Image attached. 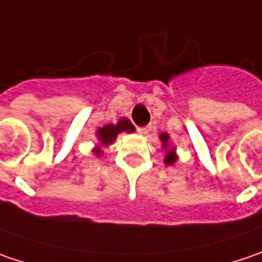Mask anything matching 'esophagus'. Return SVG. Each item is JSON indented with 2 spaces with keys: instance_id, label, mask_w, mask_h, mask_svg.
I'll list each match as a JSON object with an SVG mask.
<instances>
[{
  "instance_id": "1",
  "label": "esophagus",
  "mask_w": 262,
  "mask_h": 262,
  "mask_svg": "<svg viewBox=\"0 0 262 262\" xmlns=\"http://www.w3.org/2000/svg\"><path fill=\"white\" fill-rule=\"evenodd\" d=\"M149 130H151V126H144V127H139V129H138V132H139L141 135H148Z\"/></svg>"
}]
</instances>
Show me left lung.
<instances>
[{
  "instance_id": "1",
  "label": "left lung",
  "mask_w": 262,
  "mask_h": 262,
  "mask_svg": "<svg viewBox=\"0 0 262 262\" xmlns=\"http://www.w3.org/2000/svg\"><path fill=\"white\" fill-rule=\"evenodd\" d=\"M160 141L163 142V148L167 149L166 157H164V164H173L178 160V156L177 152H175V148H169V135L167 133H162L160 135Z\"/></svg>"
}]
</instances>
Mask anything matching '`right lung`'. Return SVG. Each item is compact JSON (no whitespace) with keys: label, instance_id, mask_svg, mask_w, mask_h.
Masks as SVG:
<instances>
[{"label":"right lung","instance_id":"1","mask_svg":"<svg viewBox=\"0 0 262 262\" xmlns=\"http://www.w3.org/2000/svg\"><path fill=\"white\" fill-rule=\"evenodd\" d=\"M121 132H127V133L135 132V126L132 124L130 120H127V118H120V120L117 121V124H106V126L98 129V130H96V135H98V139H99V145H96L93 148V154L100 156V154H102V148H100V146L111 145V144L116 141L117 135L121 133Z\"/></svg>","mask_w":262,"mask_h":262}]
</instances>
